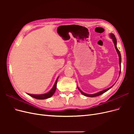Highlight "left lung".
<instances>
[{
  "label": "left lung",
  "mask_w": 134,
  "mask_h": 134,
  "mask_svg": "<svg viewBox=\"0 0 134 134\" xmlns=\"http://www.w3.org/2000/svg\"><path fill=\"white\" fill-rule=\"evenodd\" d=\"M109 36H110V37H111V38L112 39V40H113V43H114V44H115V48H116V51H117V54H118V55H119V64H120V70L119 74H120V73H121V54H120V51L119 50V49H118V48H117V40H116V37H115V36L114 35H113V34H110V35H109ZM112 87H113V86H112V87H109V88L106 89V90H103V91H100V92H98V93H95V94H87V93H85L83 92L82 91H81V90H80V89H79L78 87V90H79V91L81 92V93H82V94L83 95H84V96H87V97H94L99 96H100V95H101V94H103L104 93H105L106 92H107V91H108V90H109V89H111Z\"/></svg>",
  "instance_id": "left-lung-1"
}]
</instances>
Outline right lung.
Listing matches in <instances>:
<instances>
[{
	"mask_svg": "<svg viewBox=\"0 0 134 134\" xmlns=\"http://www.w3.org/2000/svg\"><path fill=\"white\" fill-rule=\"evenodd\" d=\"M58 78L59 77L57 78V79H56L53 87H52L51 90L47 93H44V94H28L31 97H33V98L38 99H47V98H50V97H51L52 95H53L54 94V93L55 92V91L56 90V84H57Z\"/></svg>",
	"mask_w": 134,
	"mask_h": 134,
	"instance_id": "right-lung-1",
	"label": "right lung"
}]
</instances>
